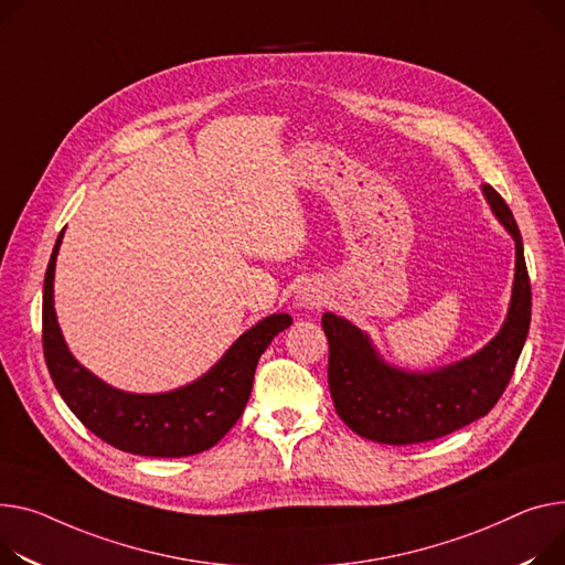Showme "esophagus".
<instances>
[{
    "label": "esophagus",
    "instance_id": "34e87169",
    "mask_svg": "<svg viewBox=\"0 0 565 565\" xmlns=\"http://www.w3.org/2000/svg\"><path fill=\"white\" fill-rule=\"evenodd\" d=\"M320 305V295H316L313 290L305 288L297 292V309H316Z\"/></svg>",
    "mask_w": 565,
    "mask_h": 565
}]
</instances>
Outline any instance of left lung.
Listing matches in <instances>:
<instances>
[{
  "mask_svg": "<svg viewBox=\"0 0 565 565\" xmlns=\"http://www.w3.org/2000/svg\"><path fill=\"white\" fill-rule=\"evenodd\" d=\"M481 193L515 243V275L502 329L479 352L436 370L413 372L384 361L370 335L350 320L322 316L335 413L367 440L411 445L452 434L483 418L511 382L530 333L532 286L511 209L493 185L483 183Z\"/></svg>",
  "mask_w": 565,
  "mask_h": 565,
  "instance_id": "8db88e82",
  "label": "left lung"
}]
</instances>
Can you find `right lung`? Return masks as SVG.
<instances>
[{
    "label": "right lung",
    "mask_w": 565,
    "mask_h": 565,
    "mask_svg": "<svg viewBox=\"0 0 565 565\" xmlns=\"http://www.w3.org/2000/svg\"><path fill=\"white\" fill-rule=\"evenodd\" d=\"M63 232L54 245L43 288V350L63 402L97 438L138 457H191L213 447L243 416L254 370L273 338L290 327L273 313L249 327L195 382L168 393H127L102 382L72 356L54 309V270Z\"/></svg>",
    "instance_id": "right-lung-1"
}]
</instances>
